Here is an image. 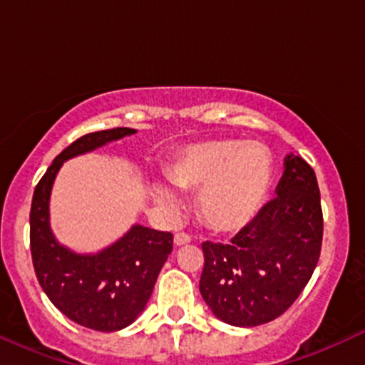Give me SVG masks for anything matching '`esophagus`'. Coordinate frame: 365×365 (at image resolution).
<instances>
[{"label": "esophagus", "instance_id": "esophagus-1", "mask_svg": "<svg viewBox=\"0 0 365 365\" xmlns=\"http://www.w3.org/2000/svg\"><path fill=\"white\" fill-rule=\"evenodd\" d=\"M173 242H175V245H177V247L187 245V244H190V237L185 235V233H177V235H175V238H173Z\"/></svg>", "mask_w": 365, "mask_h": 365}]
</instances>
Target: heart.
<instances>
[{
  "label": "heart",
  "mask_w": 365,
  "mask_h": 365,
  "mask_svg": "<svg viewBox=\"0 0 365 365\" xmlns=\"http://www.w3.org/2000/svg\"><path fill=\"white\" fill-rule=\"evenodd\" d=\"M171 185L199 192V215L217 233H235L261 212L273 183V158L257 142L215 139L183 148L166 170ZM154 199L177 212L182 199L168 183L150 185Z\"/></svg>",
  "instance_id": "1"
}]
</instances>
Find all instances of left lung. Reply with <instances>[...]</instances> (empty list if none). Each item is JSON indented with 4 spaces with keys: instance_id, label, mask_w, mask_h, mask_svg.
Returning a JSON list of instances; mask_svg holds the SVG:
<instances>
[{
    "instance_id": "left-lung-1",
    "label": "left lung",
    "mask_w": 365,
    "mask_h": 365,
    "mask_svg": "<svg viewBox=\"0 0 365 365\" xmlns=\"http://www.w3.org/2000/svg\"><path fill=\"white\" fill-rule=\"evenodd\" d=\"M274 192L232 244H202L200 295L226 324L252 328L282 316L319 261L322 211L314 170L287 154Z\"/></svg>"
}]
</instances>
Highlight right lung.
I'll return each instance as SVG.
<instances>
[{"mask_svg":"<svg viewBox=\"0 0 365 365\" xmlns=\"http://www.w3.org/2000/svg\"><path fill=\"white\" fill-rule=\"evenodd\" d=\"M133 128H111L81 137L54 158L37 183L31 207V252L37 282L58 311L89 329L127 328L144 311L159 271L173 249V235L142 225L96 254H77L61 245L49 223V197L66 159L133 135Z\"/></svg>","mask_w":365,"mask_h":365,"instance_id":"obj_1","label":"right lung"}]
</instances>
